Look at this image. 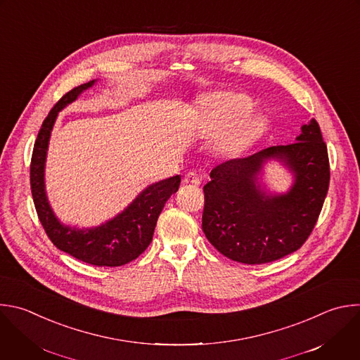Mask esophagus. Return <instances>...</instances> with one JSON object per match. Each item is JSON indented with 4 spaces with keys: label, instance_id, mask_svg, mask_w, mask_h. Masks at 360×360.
<instances>
[{
    "label": "esophagus",
    "instance_id": "34e87169",
    "mask_svg": "<svg viewBox=\"0 0 360 360\" xmlns=\"http://www.w3.org/2000/svg\"><path fill=\"white\" fill-rule=\"evenodd\" d=\"M200 176L196 174V172H188L184 178V184L186 185H192V186H198L200 185Z\"/></svg>",
    "mask_w": 360,
    "mask_h": 360
}]
</instances>
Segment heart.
Masks as SVG:
<instances>
[{
    "instance_id": "obj_1",
    "label": "heart",
    "mask_w": 360,
    "mask_h": 360,
    "mask_svg": "<svg viewBox=\"0 0 360 360\" xmlns=\"http://www.w3.org/2000/svg\"><path fill=\"white\" fill-rule=\"evenodd\" d=\"M250 108L252 101L243 94H219L206 105L203 117L206 124L214 131H223L233 125L227 136V146L230 150H240L246 147L260 130V118L253 115L244 117Z\"/></svg>"
}]
</instances>
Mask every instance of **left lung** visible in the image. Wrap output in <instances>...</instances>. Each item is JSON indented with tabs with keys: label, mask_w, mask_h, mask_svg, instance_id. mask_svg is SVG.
Segmentation results:
<instances>
[{
	"label": "left lung",
	"mask_w": 360,
	"mask_h": 360,
	"mask_svg": "<svg viewBox=\"0 0 360 360\" xmlns=\"http://www.w3.org/2000/svg\"><path fill=\"white\" fill-rule=\"evenodd\" d=\"M270 158L283 160L296 182L284 195H266L255 184ZM328 148L312 118L295 143L269 147L246 158L219 164L203 186L202 229L224 257L264 264L297 252L312 233L329 188Z\"/></svg>",
	"instance_id": "left-lung-1"
}]
</instances>
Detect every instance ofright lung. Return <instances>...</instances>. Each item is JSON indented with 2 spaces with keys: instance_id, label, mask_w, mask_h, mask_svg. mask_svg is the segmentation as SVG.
Wrapping results in <instances>:
<instances>
[{
  "instance_id": "obj_1",
  "label": "right lung",
  "mask_w": 360,
  "mask_h": 360,
  "mask_svg": "<svg viewBox=\"0 0 360 360\" xmlns=\"http://www.w3.org/2000/svg\"><path fill=\"white\" fill-rule=\"evenodd\" d=\"M93 83L94 80L80 84L63 94L44 120L31 158V192L42 227L59 250L96 267H120L136 260L150 246L158 216L169 196L178 191L181 176L176 175L148 186L123 213L96 229L68 227L55 217L44 182L51 131L58 112Z\"/></svg>"
}]
</instances>
